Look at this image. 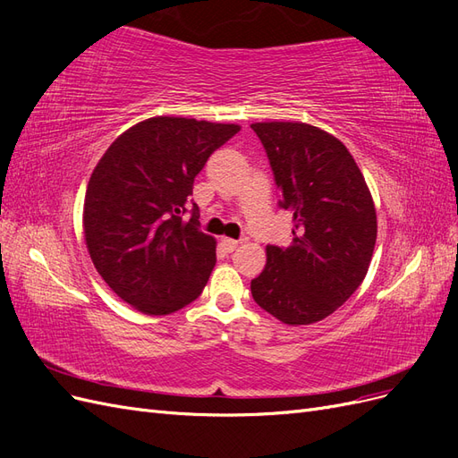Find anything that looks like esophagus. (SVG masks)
<instances>
[{"instance_id": "34e87169", "label": "esophagus", "mask_w": 458, "mask_h": 458, "mask_svg": "<svg viewBox=\"0 0 458 458\" xmlns=\"http://www.w3.org/2000/svg\"><path fill=\"white\" fill-rule=\"evenodd\" d=\"M221 246H224L227 252H233V250H234V248H237V246H239V241H234V239H229V237H224V239H221Z\"/></svg>"}]
</instances>
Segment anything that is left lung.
Wrapping results in <instances>:
<instances>
[{
	"mask_svg": "<svg viewBox=\"0 0 458 458\" xmlns=\"http://www.w3.org/2000/svg\"><path fill=\"white\" fill-rule=\"evenodd\" d=\"M250 128L294 224L288 248H266V267L250 284L254 301L284 325L323 321L369 271L378 229L372 195L350 150L328 131L303 122Z\"/></svg>",
	"mask_w": 458,
	"mask_h": 458,
	"instance_id": "8db88e82",
	"label": "left lung"
}]
</instances>
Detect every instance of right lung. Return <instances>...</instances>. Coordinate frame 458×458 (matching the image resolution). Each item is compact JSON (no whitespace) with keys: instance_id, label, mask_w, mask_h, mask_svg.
Segmentation results:
<instances>
[{"instance_id":"obj_1","label":"right lung","mask_w":458,"mask_h":458,"mask_svg":"<svg viewBox=\"0 0 458 458\" xmlns=\"http://www.w3.org/2000/svg\"><path fill=\"white\" fill-rule=\"evenodd\" d=\"M241 130L155 116L118 135L97 162L84 200V237L103 281L145 315L195 301L216 266V239L192 212V183L212 152ZM197 210V206L192 208Z\"/></svg>"}]
</instances>
